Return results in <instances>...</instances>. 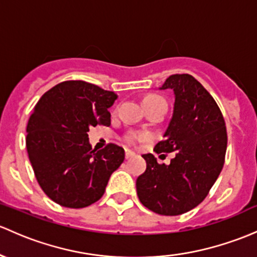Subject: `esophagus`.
<instances>
[{
    "instance_id": "obj_1",
    "label": "esophagus",
    "mask_w": 257,
    "mask_h": 257,
    "mask_svg": "<svg viewBox=\"0 0 257 257\" xmlns=\"http://www.w3.org/2000/svg\"><path fill=\"white\" fill-rule=\"evenodd\" d=\"M132 156H134V153L132 150H125V159H131Z\"/></svg>"
}]
</instances>
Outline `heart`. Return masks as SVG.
<instances>
[{"label":"heart","instance_id":"1","mask_svg":"<svg viewBox=\"0 0 257 257\" xmlns=\"http://www.w3.org/2000/svg\"><path fill=\"white\" fill-rule=\"evenodd\" d=\"M144 104L145 106H153V104H166V101L161 96L158 94H149L144 98ZM142 136L137 133H129L128 136H125V140L128 143H136L137 140H139Z\"/></svg>","mask_w":257,"mask_h":257}]
</instances>
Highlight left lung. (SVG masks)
I'll list each match as a JSON object with an SVG mask.
<instances>
[{
	"label": "left lung",
	"mask_w": 257,
	"mask_h": 257,
	"mask_svg": "<svg viewBox=\"0 0 257 257\" xmlns=\"http://www.w3.org/2000/svg\"><path fill=\"white\" fill-rule=\"evenodd\" d=\"M160 90H172L175 103L164 140L156 153H175L169 165L145 154L147 170L137 178L143 206L161 215L193 209L207 197L219 176L226 151L225 121L214 98L193 76L167 77Z\"/></svg>",
	"instance_id": "1"
}]
</instances>
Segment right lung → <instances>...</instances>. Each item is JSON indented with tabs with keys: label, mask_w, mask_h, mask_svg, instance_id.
I'll use <instances>...</instances> for the list:
<instances>
[{
	"label": "right lung",
	"mask_w": 257,
	"mask_h": 257,
	"mask_svg": "<svg viewBox=\"0 0 257 257\" xmlns=\"http://www.w3.org/2000/svg\"><path fill=\"white\" fill-rule=\"evenodd\" d=\"M118 96L85 81H65L34 107L27 125V151L37 181L55 203L83 208L103 196L110 175L124 161V150L108 144L96 151L91 126L109 125Z\"/></svg>",
	"instance_id": "right-lung-1"
}]
</instances>
